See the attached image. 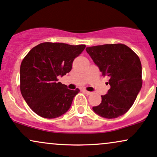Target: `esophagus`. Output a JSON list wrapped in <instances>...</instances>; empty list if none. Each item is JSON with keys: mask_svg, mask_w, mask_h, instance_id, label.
Here are the masks:
<instances>
[{"mask_svg": "<svg viewBox=\"0 0 157 157\" xmlns=\"http://www.w3.org/2000/svg\"><path fill=\"white\" fill-rule=\"evenodd\" d=\"M82 91H83L84 92V93L85 94H87V95H90V94H91L92 93H91V92H90V91H88V90H82Z\"/></svg>", "mask_w": 157, "mask_h": 157, "instance_id": "1", "label": "esophagus"}]
</instances>
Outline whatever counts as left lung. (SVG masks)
<instances>
[{
  "label": "left lung",
  "instance_id": "left-lung-1",
  "mask_svg": "<svg viewBox=\"0 0 157 157\" xmlns=\"http://www.w3.org/2000/svg\"><path fill=\"white\" fill-rule=\"evenodd\" d=\"M103 76L109 77L110 88L101 96L93 110L105 118H116L127 112L135 102L143 84L142 66L137 55L124 44H109L87 48Z\"/></svg>",
  "mask_w": 157,
  "mask_h": 157
}]
</instances>
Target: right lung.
<instances>
[{"mask_svg": "<svg viewBox=\"0 0 157 157\" xmlns=\"http://www.w3.org/2000/svg\"><path fill=\"white\" fill-rule=\"evenodd\" d=\"M85 44L44 42L29 51L20 65V91L32 110L45 118H55L67 112L80 90H69L58 82L66 75Z\"/></svg>", "mask_w": 157, "mask_h": 157, "instance_id": "right-lung-1", "label": "right lung"}]
</instances>
